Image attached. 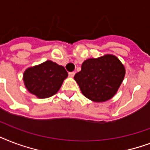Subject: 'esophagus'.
Listing matches in <instances>:
<instances>
[{
  "label": "esophagus",
  "mask_w": 150,
  "mask_h": 150,
  "mask_svg": "<svg viewBox=\"0 0 150 150\" xmlns=\"http://www.w3.org/2000/svg\"><path fill=\"white\" fill-rule=\"evenodd\" d=\"M75 71H71V72H69L68 73V75H69V76H70V77H74V75H75Z\"/></svg>",
  "instance_id": "34e87169"
}]
</instances>
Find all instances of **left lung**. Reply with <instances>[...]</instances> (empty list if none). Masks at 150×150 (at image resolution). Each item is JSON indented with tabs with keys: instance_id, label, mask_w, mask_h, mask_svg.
Here are the masks:
<instances>
[{
	"instance_id": "left-lung-1",
	"label": "left lung",
	"mask_w": 150,
	"mask_h": 150,
	"mask_svg": "<svg viewBox=\"0 0 150 150\" xmlns=\"http://www.w3.org/2000/svg\"><path fill=\"white\" fill-rule=\"evenodd\" d=\"M125 68L112 54L87 59L74 79L82 93L94 102H105L116 94L123 82Z\"/></svg>"
}]
</instances>
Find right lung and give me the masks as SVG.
I'll list each match as a JSON object with an SVG mask.
<instances>
[{"instance_id": "right-lung-1", "label": "right lung", "mask_w": 150, "mask_h": 150, "mask_svg": "<svg viewBox=\"0 0 150 150\" xmlns=\"http://www.w3.org/2000/svg\"><path fill=\"white\" fill-rule=\"evenodd\" d=\"M68 75L63 66L47 61L27 68L23 74V81L30 93L38 98L45 99L58 92Z\"/></svg>"}]
</instances>
